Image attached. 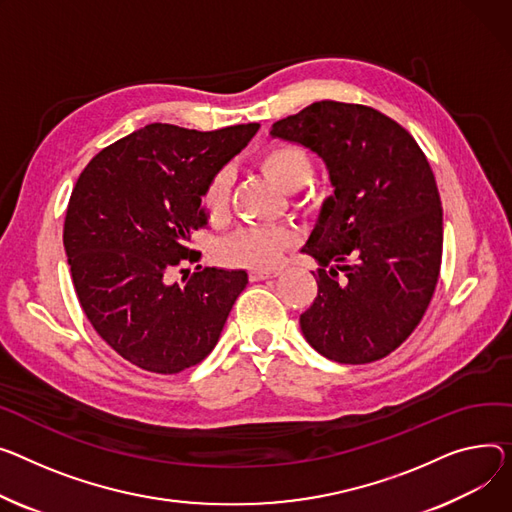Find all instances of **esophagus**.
I'll return each instance as SVG.
<instances>
[{"label":"esophagus","instance_id":"1","mask_svg":"<svg viewBox=\"0 0 512 512\" xmlns=\"http://www.w3.org/2000/svg\"><path fill=\"white\" fill-rule=\"evenodd\" d=\"M278 274H280L278 269H253V271H251V280H253V282H261V280L276 278Z\"/></svg>","mask_w":512,"mask_h":512}]
</instances>
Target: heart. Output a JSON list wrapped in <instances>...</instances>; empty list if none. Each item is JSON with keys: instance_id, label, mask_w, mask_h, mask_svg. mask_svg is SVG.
<instances>
[{"instance_id": "heart-1", "label": "heart", "mask_w": 512, "mask_h": 512, "mask_svg": "<svg viewBox=\"0 0 512 512\" xmlns=\"http://www.w3.org/2000/svg\"><path fill=\"white\" fill-rule=\"evenodd\" d=\"M257 166L261 173L286 193L302 189L313 177L311 158L304 150L292 144H276L267 148L259 158ZM230 199V177L216 173L203 189L201 206L212 218L224 216ZM296 243V232L288 226H253L234 232L226 245L224 257L230 263L267 269L274 267L286 249Z\"/></svg>"}]
</instances>
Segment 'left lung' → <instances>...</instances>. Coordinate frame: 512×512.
<instances>
[{
  "instance_id": "obj_1",
  "label": "left lung",
  "mask_w": 512,
  "mask_h": 512,
  "mask_svg": "<svg viewBox=\"0 0 512 512\" xmlns=\"http://www.w3.org/2000/svg\"><path fill=\"white\" fill-rule=\"evenodd\" d=\"M269 135L317 154L333 187L300 249L321 265L300 315L304 339L342 364L385 358L418 327L438 282L442 208L424 152L387 115L337 100L276 121Z\"/></svg>"
}]
</instances>
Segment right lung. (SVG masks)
Wrapping results in <instances>:
<instances>
[{
	"label": "right lung",
	"mask_w": 512,
	"mask_h": 512,
	"mask_svg": "<svg viewBox=\"0 0 512 512\" xmlns=\"http://www.w3.org/2000/svg\"><path fill=\"white\" fill-rule=\"evenodd\" d=\"M257 129L150 123L82 170L65 214L67 263L88 321L131 364L177 374L218 344L247 271L206 267L183 286L170 278L199 259L189 245L210 216L203 189Z\"/></svg>",
	"instance_id": "1"
}]
</instances>
